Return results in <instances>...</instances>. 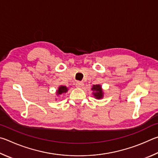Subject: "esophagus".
<instances>
[{"label":"esophagus","mask_w":158,"mask_h":158,"mask_svg":"<svg viewBox=\"0 0 158 158\" xmlns=\"http://www.w3.org/2000/svg\"><path fill=\"white\" fill-rule=\"evenodd\" d=\"M84 85V83L82 82H77L76 83V87H78V88H81L82 87V86Z\"/></svg>","instance_id":"1"}]
</instances>
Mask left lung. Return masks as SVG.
I'll return each mask as SVG.
<instances>
[{"label":"left lung","mask_w":158,"mask_h":158,"mask_svg":"<svg viewBox=\"0 0 158 158\" xmlns=\"http://www.w3.org/2000/svg\"><path fill=\"white\" fill-rule=\"evenodd\" d=\"M92 94L96 99L100 100L104 97V92L101 85H94L92 87Z\"/></svg>","instance_id":"8db88e82"}]
</instances>
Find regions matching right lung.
I'll use <instances>...</instances> for the list:
<instances>
[{
  "label": "right lung",
  "mask_w": 158,
  "mask_h": 158,
  "mask_svg": "<svg viewBox=\"0 0 158 158\" xmlns=\"http://www.w3.org/2000/svg\"><path fill=\"white\" fill-rule=\"evenodd\" d=\"M68 87L66 86H63V85H60V86L58 87V89L56 90V96H60L62 94H66L68 92ZM55 100H57V98H55Z\"/></svg>",
  "instance_id": "add662e5"
}]
</instances>
